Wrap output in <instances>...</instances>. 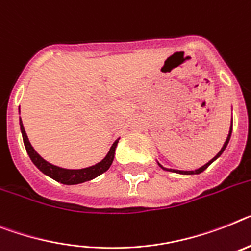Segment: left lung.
<instances>
[{
    "instance_id": "obj_1",
    "label": "left lung",
    "mask_w": 251,
    "mask_h": 251,
    "mask_svg": "<svg viewBox=\"0 0 251 251\" xmlns=\"http://www.w3.org/2000/svg\"><path fill=\"white\" fill-rule=\"evenodd\" d=\"M231 132H232V122H231V129H229V132H228V136H227V139H226V142H225V144H223V147H222V149H221L220 151H218V154L216 155V157L213 158V159H210L209 162H208L207 165H204L203 167H201V168H198V170H195V171H176V170H167V168H165V167H162L161 165H159V163H158V165L161 166L162 168H163V170H167V171H172V172H177V174H182V175H198V174H201V172L204 171V170H207L208 168V166L210 165V163H212V162H214L217 159V158L220 157L221 154H222L223 153V151H225V149H226V147H227V144H228V142H229V138H231Z\"/></svg>"
}]
</instances>
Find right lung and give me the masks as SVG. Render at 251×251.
Segmentation results:
<instances>
[{"instance_id":"obj_1","label":"right lung","mask_w":251,"mask_h":251,"mask_svg":"<svg viewBox=\"0 0 251 251\" xmlns=\"http://www.w3.org/2000/svg\"><path fill=\"white\" fill-rule=\"evenodd\" d=\"M20 129H22L25 149L28 151L31 162H33L44 175H47V176L52 177L53 180L57 181V182H61V184L65 185L81 184V182L92 180V178L102 175L103 172H106L107 170L111 167V165H112L113 158H115L116 147H117V143H119V140H116V142L113 143L111 149H109L108 154H107L106 157H104V159H102L100 163H97V165L92 166V167L81 168V170H66V168H61L57 167V166H53L50 165V163H48L47 161H44L43 158L33 149L31 144L29 143L28 136H26V132H25L24 130V126H23L22 119H20Z\"/></svg>"}]
</instances>
